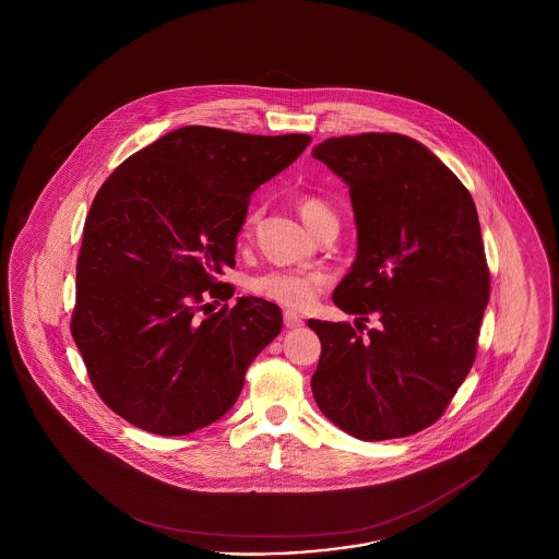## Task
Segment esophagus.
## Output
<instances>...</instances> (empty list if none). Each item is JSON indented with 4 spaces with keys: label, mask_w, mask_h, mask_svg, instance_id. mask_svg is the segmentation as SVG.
I'll return each instance as SVG.
<instances>
[{
    "label": "esophagus",
    "mask_w": 559,
    "mask_h": 559,
    "mask_svg": "<svg viewBox=\"0 0 559 559\" xmlns=\"http://www.w3.org/2000/svg\"><path fill=\"white\" fill-rule=\"evenodd\" d=\"M283 322H285L288 330H295V328H301V325H304V320H301L295 311H285V313H283Z\"/></svg>",
    "instance_id": "1"
}]
</instances>
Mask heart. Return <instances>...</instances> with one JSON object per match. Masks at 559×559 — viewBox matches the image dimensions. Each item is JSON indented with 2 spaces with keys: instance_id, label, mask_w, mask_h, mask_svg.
<instances>
[{
  "instance_id": "heart-1",
  "label": "heart",
  "mask_w": 559,
  "mask_h": 559,
  "mask_svg": "<svg viewBox=\"0 0 559 559\" xmlns=\"http://www.w3.org/2000/svg\"><path fill=\"white\" fill-rule=\"evenodd\" d=\"M299 215L304 217L305 223L316 231V227L322 223V219L334 215L328 204L322 203L320 199L305 197L299 203ZM255 213H250L243 227H241V237H248L252 234L255 225ZM325 285V274L318 271H293V269H272V271L260 272L252 276L250 281V290L269 299L274 304L285 305V307H305L311 304L318 293Z\"/></svg>"
}]
</instances>
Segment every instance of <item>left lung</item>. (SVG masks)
<instances>
[{
    "label": "left lung",
    "mask_w": 559,
    "mask_h": 559,
    "mask_svg": "<svg viewBox=\"0 0 559 559\" xmlns=\"http://www.w3.org/2000/svg\"><path fill=\"white\" fill-rule=\"evenodd\" d=\"M350 187L358 252L334 290L379 325L320 322L311 391L328 420L362 440L437 423L474 367L490 269L469 190L423 143L397 133L332 136L313 150Z\"/></svg>",
    "instance_id": "8db88e82"
}]
</instances>
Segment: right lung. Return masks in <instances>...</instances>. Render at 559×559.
Instances as JSON below:
<instances>
[{"label": "right lung", "mask_w": 559, "mask_h": 559, "mask_svg": "<svg viewBox=\"0 0 559 559\" xmlns=\"http://www.w3.org/2000/svg\"><path fill=\"white\" fill-rule=\"evenodd\" d=\"M309 143L194 124L106 178L85 217L71 336L94 390L120 418L180 437L236 404L283 316L258 297L213 313L211 301L236 290L217 276L236 266L252 192Z\"/></svg>", "instance_id": "obj_1"}]
</instances>
